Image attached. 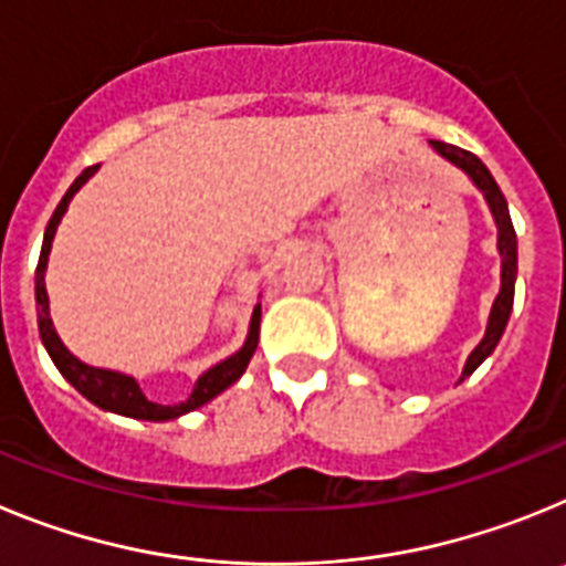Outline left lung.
Segmentation results:
<instances>
[{
  "label": "left lung",
  "mask_w": 566,
  "mask_h": 566,
  "mask_svg": "<svg viewBox=\"0 0 566 566\" xmlns=\"http://www.w3.org/2000/svg\"><path fill=\"white\" fill-rule=\"evenodd\" d=\"M431 147L437 149L439 155H444L448 161L457 164L459 169L473 178L479 189L484 192L490 203V212L496 218V227H499V254H502V292H499L496 303H493V312H490L488 319V332H484L482 343L473 348V354L468 357L464 363V371L462 379L468 374H473L479 365L484 363V357H490V352L496 348V343L502 339L504 326H507L510 312H513V292H516V272H518V258H516V229H513V221H510V212H507V201H504L502 189L499 184L493 181V175L490 169L479 161L476 155L468 153V149H459L453 144H442V142H431Z\"/></svg>",
  "instance_id": "obj_1"
}]
</instances>
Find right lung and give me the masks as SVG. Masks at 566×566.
Segmentation results:
<instances>
[{"label": "right lung", "mask_w": 566, "mask_h": 566, "mask_svg": "<svg viewBox=\"0 0 566 566\" xmlns=\"http://www.w3.org/2000/svg\"><path fill=\"white\" fill-rule=\"evenodd\" d=\"M98 167H87L82 175H78L73 187L64 192L62 203L56 207L53 218H50L48 229H44V243H42V254H39V266H36V306H39V334H42V343L48 348L50 359L56 363V368L62 371V377L67 379L78 394L90 399L93 405L104 408V411H115L124 413V417L133 419H149V422H164V419H175L181 417V413L195 411V408H201L207 405L209 399H214L221 391H227L229 385L240 377V374L247 371L249 359H252L254 348H258V334H260V306L254 308L252 314V326H249V337L243 343L238 354H232L229 359L218 363L214 368H209L207 374L198 377L195 382L192 394H189L184 402L178 405H158L149 402L144 397V391L138 388L133 377L118 371H104V368H93V365H84L82 359H76L73 354L64 348V343L59 339L56 328H53V319H50V308H48V289H44V269H48V254H50V243H53V234H56L59 221H62L64 209H67L70 198L78 192L84 181H87L90 175L96 172Z\"/></svg>", "instance_id": "add662e5"}]
</instances>
